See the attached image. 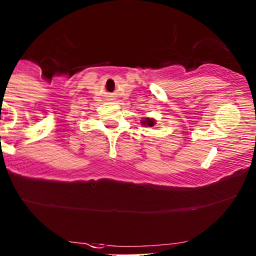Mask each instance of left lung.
<instances>
[{"mask_svg": "<svg viewBox=\"0 0 256 256\" xmlns=\"http://www.w3.org/2000/svg\"><path fill=\"white\" fill-rule=\"evenodd\" d=\"M141 123H142L144 126H148V127H153V126L156 124V121H154L153 118H146V120H144V121L141 122Z\"/></svg>", "mask_w": 256, "mask_h": 256, "instance_id": "obj_1", "label": "left lung"}]
</instances>
